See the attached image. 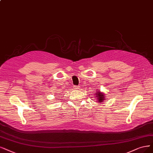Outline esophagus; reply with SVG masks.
Segmentation results:
<instances>
[{"label":"esophagus","instance_id":"obj_1","mask_svg":"<svg viewBox=\"0 0 153 153\" xmlns=\"http://www.w3.org/2000/svg\"><path fill=\"white\" fill-rule=\"evenodd\" d=\"M74 89H79V86H74Z\"/></svg>","mask_w":153,"mask_h":153}]
</instances>
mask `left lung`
Listing matches in <instances>:
<instances>
[{
    "mask_svg": "<svg viewBox=\"0 0 153 153\" xmlns=\"http://www.w3.org/2000/svg\"><path fill=\"white\" fill-rule=\"evenodd\" d=\"M96 97H97V98L98 99L97 101H98L100 103L103 102L104 100H105V94L103 93H102L101 92H100L99 90L97 93H96Z\"/></svg>",
    "mask_w": 153,
    "mask_h": 153,
    "instance_id": "1",
    "label": "left lung"
}]
</instances>
